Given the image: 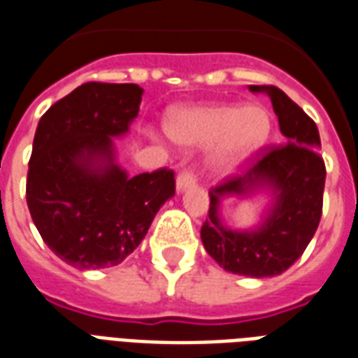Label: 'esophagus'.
Returning a JSON list of instances; mask_svg holds the SVG:
<instances>
[{"instance_id": "34e87169", "label": "esophagus", "mask_w": 358, "mask_h": 358, "mask_svg": "<svg viewBox=\"0 0 358 358\" xmlns=\"http://www.w3.org/2000/svg\"><path fill=\"white\" fill-rule=\"evenodd\" d=\"M195 182H197V178H195V174H193V172L189 171L182 172V174H178V178H176V192L178 193L186 192V189L195 186Z\"/></svg>"}]
</instances>
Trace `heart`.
<instances>
[{
  "instance_id": "heart-1",
  "label": "heart",
  "mask_w": 358,
  "mask_h": 358,
  "mask_svg": "<svg viewBox=\"0 0 358 358\" xmlns=\"http://www.w3.org/2000/svg\"><path fill=\"white\" fill-rule=\"evenodd\" d=\"M271 115L260 104L176 106L165 117L166 136L182 148L210 145L208 169L227 176L267 144Z\"/></svg>"
}]
</instances>
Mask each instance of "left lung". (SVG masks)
<instances>
[{"label": "left lung", "instance_id": "left-lung-1", "mask_svg": "<svg viewBox=\"0 0 358 358\" xmlns=\"http://www.w3.org/2000/svg\"><path fill=\"white\" fill-rule=\"evenodd\" d=\"M271 98L287 144L254 161L241 176L208 192V218L201 227L205 250L235 275L266 279L285 273L313 239L322 214L327 169L319 155V129L300 106L273 85H250ZM227 199L260 200L259 222L231 228L221 208Z\"/></svg>", "mask_w": 358, "mask_h": 358}]
</instances>
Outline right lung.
<instances>
[{"label":"right lung","instance_id":"obj_1","mask_svg":"<svg viewBox=\"0 0 358 358\" xmlns=\"http://www.w3.org/2000/svg\"><path fill=\"white\" fill-rule=\"evenodd\" d=\"M144 89L85 83L39 119L26 201L45 245L79 271L119 266L174 197V172L129 176L113 140L129 134Z\"/></svg>","mask_w":358,"mask_h":358}]
</instances>
